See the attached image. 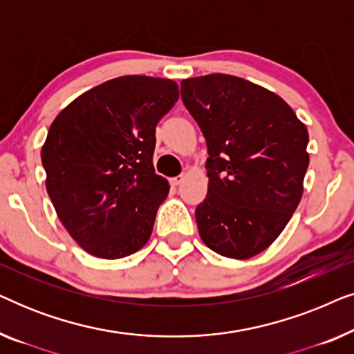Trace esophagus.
<instances>
[{
  "label": "esophagus",
  "mask_w": 354,
  "mask_h": 354,
  "mask_svg": "<svg viewBox=\"0 0 354 354\" xmlns=\"http://www.w3.org/2000/svg\"><path fill=\"white\" fill-rule=\"evenodd\" d=\"M182 182H183V176H177V177H172V178H171V185H172V187L180 185Z\"/></svg>",
  "instance_id": "34e87169"
}]
</instances>
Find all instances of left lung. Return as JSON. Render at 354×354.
Segmentation results:
<instances>
[{
	"label": "left lung",
	"mask_w": 354,
	"mask_h": 354,
	"mask_svg": "<svg viewBox=\"0 0 354 354\" xmlns=\"http://www.w3.org/2000/svg\"><path fill=\"white\" fill-rule=\"evenodd\" d=\"M180 95L209 154L195 211L201 240L225 258L259 254L301 200L308 130L279 95L235 75L182 80Z\"/></svg>",
	"instance_id": "8db88e82"
}]
</instances>
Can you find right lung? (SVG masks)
Segmentation results:
<instances>
[{"instance_id": "obj_1", "label": "right lung", "mask_w": 354, "mask_h": 354, "mask_svg": "<svg viewBox=\"0 0 354 354\" xmlns=\"http://www.w3.org/2000/svg\"><path fill=\"white\" fill-rule=\"evenodd\" d=\"M178 100L176 82L125 75L57 114L41 148L46 192L86 253L119 259L149 240L169 182L153 166L156 125Z\"/></svg>"}]
</instances>
